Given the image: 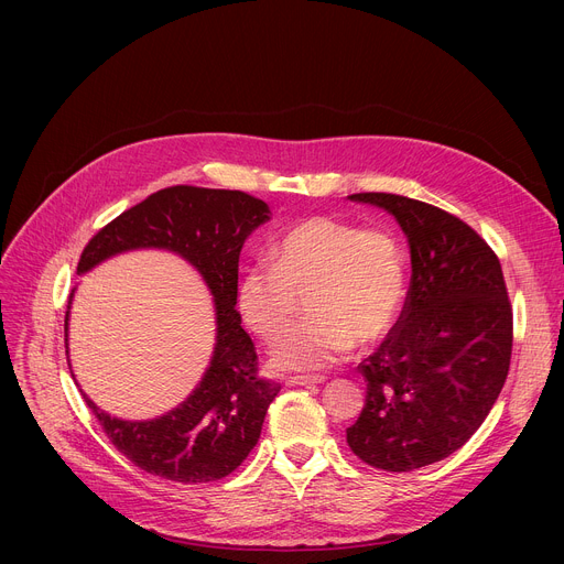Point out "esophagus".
Returning a JSON list of instances; mask_svg holds the SVG:
<instances>
[{"mask_svg": "<svg viewBox=\"0 0 564 564\" xmlns=\"http://www.w3.org/2000/svg\"><path fill=\"white\" fill-rule=\"evenodd\" d=\"M285 383H288V386H316V383H324V377L299 375V377H288Z\"/></svg>", "mask_w": 564, "mask_h": 564, "instance_id": "34e87169", "label": "esophagus"}]
</instances>
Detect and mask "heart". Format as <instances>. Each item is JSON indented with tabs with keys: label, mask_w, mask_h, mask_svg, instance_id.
<instances>
[{
	"label": "heart",
	"mask_w": 564,
	"mask_h": 564,
	"mask_svg": "<svg viewBox=\"0 0 564 564\" xmlns=\"http://www.w3.org/2000/svg\"><path fill=\"white\" fill-rule=\"evenodd\" d=\"M301 299L310 324L272 350V364L326 368L394 326L406 299L404 250L388 229L310 216L270 248V263L246 268L236 283L240 316L268 344L294 326Z\"/></svg>",
	"instance_id": "b5f03b06"
}]
</instances>
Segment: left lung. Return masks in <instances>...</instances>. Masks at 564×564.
Here are the masks:
<instances>
[{
  "label": "left lung",
  "instance_id": "1",
  "mask_svg": "<svg viewBox=\"0 0 564 564\" xmlns=\"http://www.w3.org/2000/svg\"><path fill=\"white\" fill-rule=\"evenodd\" d=\"M350 198L397 218L413 274L397 324L357 366L366 404L346 440L361 462L406 473L448 457L487 420L509 375L513 310L498 254L462 218L397 194Z\"/></svg>",
  "mask_w": 564,
  "mask_h": 564
}]
</instances>
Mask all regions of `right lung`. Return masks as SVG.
<instances>
[{"label": "right lung", "instance_id": "right-lung-1", "mask_svg": "<svg viewBox=\"0 0 564 564\" xmlns=\"http://www.w3.org/2000/svg\"><path fill=\"white\" fill-rule=\"evenodd\" d=\"M270 218L261 198L236 189L176 185L147 196L107 223L79 257L77 272L138 248H163L187 259L216 305V348L196 390L167 415L124 422L83 392L109 442L138 468L163 479L200 485L236 470L257 446L281 386L259 377V355L240 328L238 257L246 238ZM68 312L64 318V335Z\"/></svg>", "mask_w": 564, "mask_h": 564}]
</instances>
